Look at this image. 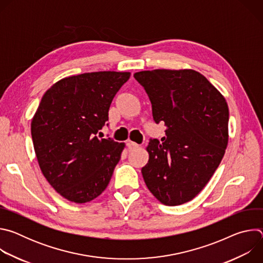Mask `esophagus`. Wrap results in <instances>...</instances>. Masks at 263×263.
<instances>
[{
    "label": "esophagus",
    "mask_w": 263,
    "mask_h": 263,
    "mask_svg": "<svg viewBox=\"0 0 263 263\" xmlns=\"http://www.w3.org/2000/svg\"><path fill=\"white\" fill-rule=\"evenodd\" d=\"M127 145H128L129 149H135V148H137V147L139 146V144H137L136 142L131 141V140H129V141L127 142Z\"/></svg>",
    "instance_id": "obj_1"
}]
</instances>
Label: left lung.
I'll use <instances>...</instances> for the list:
<instances>
[{"label": "left lung", "instance_id": "1", "mask_svg": "<svg viewBox=\"0 0 263 263\" xmlns=\"http://www.w3.org/2000/svg\"><path fill=\"white\" fill-rule=\"evenodd\" d=\"M134 78L151 101L155 123L166 127L162 143L149 139L143 180L162 204H184L204 189L224 155L227 102L194 69L142 70Z\"/></svg>", "mask_w": 263, "mask_h": 263}]
</instances>
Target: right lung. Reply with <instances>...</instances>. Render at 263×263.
Here are the masks:
<instances>
[{"instance_id": "1", "label": "right lung", "mask_w": 263, "mask_h": 263, "mask_svg": "<svg viewBox=\"0 0 263 263\" xmlns=\"http://www.w3.org/2000/svg\"><path fill=\"white\" fill-rule=\"evenodd\" d=\"M129 78L128 71L85 72L61 79L44 95L32 119V140L45 178L64 199L90 202L108 186L125 143L98 133Z\"/></svg>"}]
</instances>
